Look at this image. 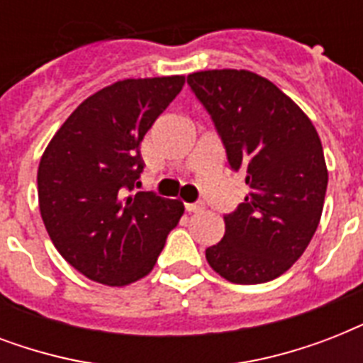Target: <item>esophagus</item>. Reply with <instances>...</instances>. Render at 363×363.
I'll return each mask as SVG.
<instances>
[{
    "instance_id": "1",
    "label": "esophagus",
    "mask_w": 363,
    "mask_h": 363,
    "mask_svg": "<svg viewBox=\"0 0 363 363\" xmlns=\"http://www.w3.org/2000/svg\"><path fill=\"white\" fill-rule=\"evenodd\" d=\"M203 203H186V211L188 213H199V211H203Z\"/></svg>"
}]
</instances>
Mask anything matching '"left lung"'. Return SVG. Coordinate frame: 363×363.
Here are the masks:
<instances>
[{
  "label": "left lung",
  "instance_id": "8db88e82",
  "mask_svg": "<svg viewBox=\"0 0 363 363\" xmlns=\"http://www.w3.org/2000/svg\"><path fill=\"white\" fill-rule=\"evenodd\" d=\"M188 84L248 186L205 258L235 284L273 281L305 252L320 222L328 167L318 131L292 98L252 71H196Z\"/></svg>",
  "mask_w": 363,
  "mask_h": 363
}]
</instances>
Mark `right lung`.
<instances>
[{"label": "right lung", "instance_id": "1", "mask_svg": "<svg viewBox=\"0 0 363 363\" xmlns=\"http://www.w3.org/2000/svg\"><path fill=\"white\" fill-rule=\"evenodd\" d=\"M184 86V75L124 79L77 107L39 162V211L50 241L90 281L128 286L152 271L184 205L131 192L141 141Z\"/></svg>", "mask_w": 363, "mask_h": 363}]
</instances>
